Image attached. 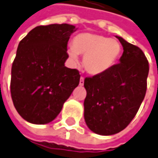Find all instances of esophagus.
Segmentation results:
<instances>
[{
    "label": "esophagus",
    "instance_id": "1",
    "mask_svg": "<svg viewBox=\"0 0 158 158\" xmlns=\"http://www.w3.org/2000/svg\"><path fill=\"white\" fill-rule=\"evenodd\" d=\"M84 84V77H81V78H80V82H79V85L80 86H82Z\"/></svg>",
    "mask_w": 158,
    "mask_h": 158
}]
</instances>
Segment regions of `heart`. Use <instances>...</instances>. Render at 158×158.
I'll list each match as a JSON object with an SVG mask.
<instances>
[{"label": "heart", "mask_w": 158, "mask_h": 158, "mask_svg": "<svg viewBox=\"0 0 158 158\" xmlns=\"http://www.w3.org/2000/svg\"><path fill=\"white\" fill-rule=\"evenodd\" d=\"M120 42L109 37L82 33L73 39V46L68 50L69 59L78 62V55L84 56L83 66L86 71L98 76L109 71L121 56Z\"/></svg>", "instance_id": "1"}]
</instances>
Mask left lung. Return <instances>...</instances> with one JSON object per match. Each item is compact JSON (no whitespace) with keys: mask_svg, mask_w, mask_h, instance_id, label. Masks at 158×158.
<instances>
[{"mask_svg":"<svg viewBox=\"0 0 158 158\" xmlns=\"http://www.w3.org/2000/svg\"><path fill=\"white\" fill-rule=\"evenodd\" d=\"M116 38L123 47L120 62L104 74L86 77L84 119L102 136L124 130L135 117L147 89L149 62L140 48Z\"/></svg>","mask_w":158,"mask_h":158,"instance_id":"8db88e82","label":"left lung"}]
</instances>
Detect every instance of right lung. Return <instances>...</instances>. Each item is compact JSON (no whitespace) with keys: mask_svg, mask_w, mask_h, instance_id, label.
Returning <instances> with one entry per match:
<instances>
[{"mask_svg":"<svg viewBox=\"0 0 158 158\" xmlns=\"http://www.w3.org/2000/svg\"><path fill=\"white\" fill-rule=\"evenodd\" d=\"M76 30L66 23L38 26L19 43L10 91L15 108L28 123L53 121L78 86L79 71L64 65L69 57L68 42Z\"/></svg>","mask_w":158,"mask_h":158,"instance_id":"obj_1","label":"right lung"}]
</instances>
